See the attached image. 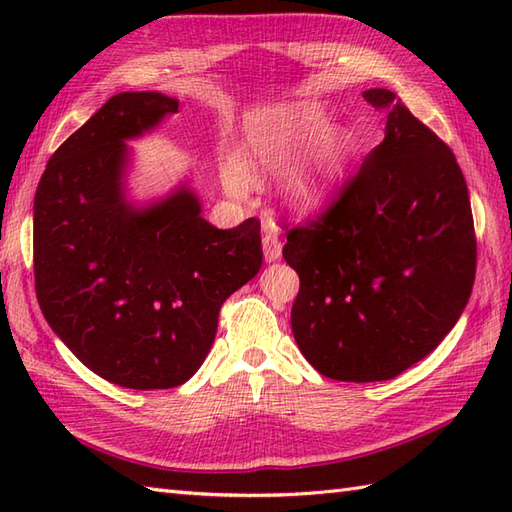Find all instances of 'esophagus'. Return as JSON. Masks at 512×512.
Returning a JSON list of instances; mask_svg holds the SVG:
<instances>
[{
    "mask_svg": "<svg viewBox=\"0 0 512 512\" xmlns=\"http://www.w3.org/2000/svg\"><path fill=\"white\" fill-rule=\"evenodd\" d=\"M262 248H264L266 262H277V259L281 257V239H279V235H277L273 224H266V226H264Z\"/></svg>",
    "mask_w": 512,
    "mask_h": 512,
    "instance_id": "esophagus-1",
    "label": "esophagus"
}]
</instances>
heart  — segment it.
Instances as JSON below:
<instances>
[{
  "instance_id": "obj_1",
  "label": "heart",
  "mask_w": 512,
  "mask_h": 512,
  "mask_svg": "<svg viewBox=\"0 0 512 512\" xmlns=\"http://www.w3.org/2000/svg\"><path fill=\"white\" fill-rule=\"evenodd\" d=\"M310 154L286 187L290 209L303 215L321 211L345 176L352 158V140L341 127H330L317 105L297 103L264 107L248 118L244 140V169L226 162L222 178L226 189L244 198L250 182H262L286 171L303 149Z\"/></svg>"
}]
</instances>
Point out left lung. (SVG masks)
I'll return each mask as SVG.
<instances>
[{
    "instance_id": "left-lung-1",
    "label": "left lung",
    "mask_w": 512,
    "mask_h": 512,
    "mask_svg": "<svg viewBox=\"0 0 512 512\" xmlns=\"http://www.w3.org/2000/svg\"><path fill=\"white\" fill-rule=\"evenodd\" d=\"M363 99L389 112L385 140L284 246L301 281L290 314L299 350L347 383L396 378L436 350L477 264L469 189L449 145L394 92Z\"/></svg>"
}]
</instances>
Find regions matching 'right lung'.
Masks as SVG:
<instances>
[{
    "mask_svg": "<svg viewBox=\"0 0 512 512\" xmlns=\"http://www.w3.org/2000/svg\"><path fill=\"white\" fill-rule=\"evenodd\" d=\"M176 112L158 92L112 96L54 151L35 193L43 317L94 374L140 391L198 372L222 303L262 268L255 217L220 231L187 187L147 209L125 200V140Z\"/></svg>",
    "mask_w": 512,
    "mask_h": 512,
    "instance_id": "obj_1",
    "label": "right lung"
}]
</instances>
